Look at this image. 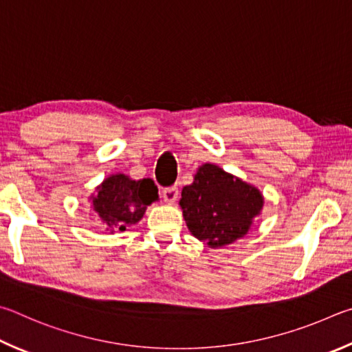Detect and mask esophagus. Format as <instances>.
<instances>
[{"mask_svg": "<svg viewBox=\"0 0 352 352\" xmlns=\"http://www.w3.org/2000/svg\"><path fill=\"white\" fill-rule=\"evenodd\" d=\"M162 198L166 204H175L177 199V187H170L165 188L162 192Z\"/></svg>", "mask_w": 352, "mask_h": 352, "instance_id": "esophagus-1", "label": "esophagus"}]
</instances>
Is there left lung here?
Listing matches in <instances>:
<instances>
[{"label":"left lung","instance_id":"left-lung-1","mask_svg":"<svg viewBox=\"0 0 352 352\" xmlns=\"http://www.w3.org/2000/svg\"><path fill=\"white\" fill-rule=\"evenodd\" d=\"M181 196L190 233L210 249L248 235L264 206V196L255 186L208 162L199 166L193 184L184 187Z\"/></svg>","mask_w":352,"mask_h":352}]
</instances>
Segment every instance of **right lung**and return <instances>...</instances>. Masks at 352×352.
<instances>
[{"label":"right lung","mask_w":352,"mask_h":352,"mask_svg":"<svg viewBox=\"0 0 352 352\" xmlns=\"http://www.w3.org/2000/svg\"><path fill=\"white\" fill-rule=\"evenodd\" d=\"M89 201L98 221L109 233H114L138 224L146 207L159 201V195L151 179L134 181L123 173H116L96 187Z\"/></svg>","instance_id":"add662e5"}]
</instances>
